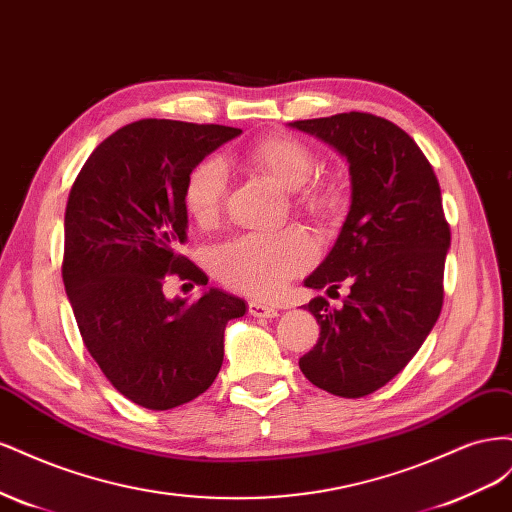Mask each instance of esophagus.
<instances>
[{
    "label": "esophagus",
    "instance_id": "esophagus-1",
    "mask_svg": "<svg viewBox=\"0 0 512 512\" xmlns=\"http://www.w3.org/2000/svg\"><path fill=\"white\" fill-rule=\"evenodd\" d=\"M247 309H250V314L254 318H275L277 316V309L271 305H265L260 301H250L247 303Z\"/></svg>",
    "mask_w": 512,
    "mask_h": 512
}]
</instances>
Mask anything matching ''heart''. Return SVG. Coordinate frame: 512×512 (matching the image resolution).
Returning <instances> with one entry per match:
<instances>
[{
  "label": "heart",
  "instance_id": "1",
  "mask_svg": "<svg viewBox=\"0 0 512 512\" xmlns=\"http://www.w3.org/2000/svg\"><path fill=\"white\" fill-rule=\"evenodd\" d=\"M247 160L262 173L294 192L297 205L314 215H331L337 209L335 192L322 183H309L316 158L297 138L271 136L247 151ZM228 192V166L211 156L194 166L185 181L183 200L190 215L209 224L218 218ZM316 260V243L301 228L275 232H245L211 252V269L220 280L252 297L269 299L280 292L290 277L303 273Z\"/></svg>",
  "mask_w": 512,
  "mask_h": 512
}]
</instances>
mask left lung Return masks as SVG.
<instances>
[{"mask_svg":"<svg viewBox=\"0 0 512 512\" xmlns=\"http://www.w3.org/2000/svg\"><path fill=\"white\" fill-rule=\"evenodd\" d=\"M348 160L352 205L342 232L305 286L350 288L335 309L307 303L320 324L299 367L318 389L365 397L393 380L423 346L444 299L451 228L436 173L412 138L369 113L292 121Z\"/></svg>","mask_w":512,"mask_h":512,"instance_id":"8db88e82","label":"left lung"}]
</instances>
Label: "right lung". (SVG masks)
Here are the masks:
<instances>
[{"mask_svg":"<svg viewBox=\"0 0 512 512\" xmlns=\"http://www.w3.org/2000/svg\"><path fill=\"white\" fill-rule=\"evenodd\" d=\"M241 130L170 119L128 123L76 177L64 220L66 294L85 348L115 389L147 410L205 393L224 361L228 320L243 299L209 288L194 303L166 299V275L207 286L179 254L188 241L185 181Z\"/></svg>","mask_w":512,"mask_h":512,"instance_id":"add662e5","label":"right lung"}]
</instances>
